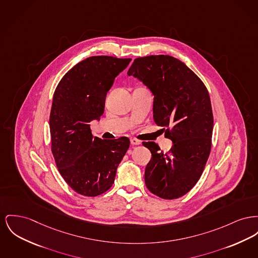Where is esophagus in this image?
Segmentation results:
<instances>
[{
    "label": "esophagus",
    "mask_w": 258,
    "mask_h": 258,
    "mask_svg": "<svg viewBox=\"0 0 258 258\" xmlns=\"http://www.w3.org/2000/svg\"><path fill=\"white\" fill-rule=\"evenodd\" d=\"M131 143H132L133 145H139V144H140V141H139L138 139H136V138H132V139H131Z\"/></svg>",
    "instance_id": "1"
}]
</instances>
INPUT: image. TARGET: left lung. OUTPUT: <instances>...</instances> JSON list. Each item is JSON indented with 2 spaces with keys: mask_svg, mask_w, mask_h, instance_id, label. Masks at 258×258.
<instances>
[{
  "mask_svg": "<svg viewBox=\"0 0 258 258\" xmlns=\"http://www.w3.org/2000/svg\"><path fill=\"white\" fill-rule=\"evenodd\" d=\"M154 94L153 118L173 145L161 151L143 142L152 154L145 184L154 195L173 200L188 193L200 179L212 149L213 115L209 91L182 61L169 55L136 58L127 71Z\"/></svg>",
  "mask_w": 258,
  "mask_h": 258,
  "instance_id": "8db88e82",
  "label": "left lung"
}]
</instances>
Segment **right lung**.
Instances as JSON below:
<instances>
[{
    "label": "right lung",
    "mask_w": 258,
    "mask_h": 258,
    "mask_svg": "<svg viewBox=\"0 0 258 258\" xmlns=\"http://www.w3.org/2000/svg\"><path fill=\"white\" fill-rule=\"evenodd\" d=\"M131 60L88 57L62 77L54 91L49 115L51 153L61 176L80 195L96 197L109 190L130 147L127 137H92L90 121L99 120L107 91Z\"/></svg>",
    "instance_id": "add662e5"
}]
</instances>
